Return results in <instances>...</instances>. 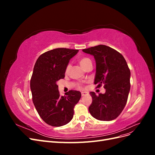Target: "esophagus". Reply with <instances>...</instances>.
Instances as JSON below:
<instances>
[{
  "mask_svg": "<svg viewBox=\"0 0 155 155\" xmlns=\"http://www.w3.org/2000/svg\"><path fill=\"white\" fill-rule=\"evenodd\" d=\"M87 94H88V92H81V96H84L87 95Z\"/></svg>",
  "mask_w": 155,
  "mask_h": 155,
  "instance_id": "34e87169",
  "label": "esophagus"
}]
</instances>
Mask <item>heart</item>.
I'll list each match as a JSON object with an SVG mask.
<instances>
[{"label":"heart","instance_id":"b5f03b06","mask_svg":"<svg viewBox=\"0 0 155 155\" xmlns=\"http://www.w3.org/2000/svg\"><path fill=\"white\" fill-rule=\"evenodd\" d=\"M79 64H80L81 67L85 69L89 64H92V61L90 58H88L87 57H83V58H81L79 59ZM70 68V64H68L66 67V70H65L66 72H68L69 71Z\"/></svg>","mask_w":155,"mask_h":155}]
</instances>
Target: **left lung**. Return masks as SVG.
Wrapping results in <instances>:
<instances>
[{"label": "left lung", "mask_w": 155, "mask_h": 155, "mask_svg": "<svg viewBox=\"0 0 155 155\" xmlns=\"http://www.w3.org/2000/svg\"><path fill=\"white\" fill-rule=\"evenodd\" d=\"M94 56L96 70L94 84L100 88L103 84L105 94H90L92 102L88 110L94 118L101 121L116 119L124 110L130 91V72L124 56L106 45H97L83 50Z\"/></svg>", "instance_id": "left-lung-1"}]
</instances>
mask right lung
<instances>
[{
	"mask_svg": "<svg viewBox=\"0 0 155 155\" xmlns=\"http://www.w3.org/2000/svg\"><path fill=\"white\" fill-rule=\"evenodd\" d=\"M78 50L60 48L41 54L36 61L30 80L32 100L45 123L61 127L73 118L74 108L81 97L79 91L71 90L60 96L57 82L64 78L70 59Z\"/></svg>",
	"mask_w": 155,
	"mask_h": 155,
	"instance_id": "right-lung-1",
	"label": "right lung"
}]
</instances>
